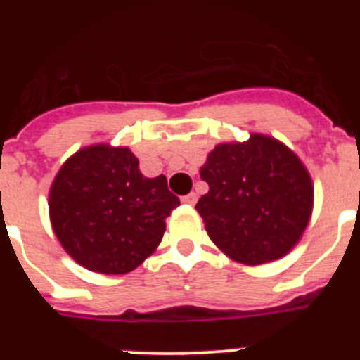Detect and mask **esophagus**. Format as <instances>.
Here are the masks:
<instances>
[{
    "label": "esophagus",
    "mask_w": 360,
    "mask_h": 360,
    "mask_svg": "<svg viewBox=\"0 0 360 360\" xmlns=\"http://www.w3.org/2000/svg\"><path fill=\"white\" fill-rule=\"evenodd\" d=\"M181 202H183L184 205H195V203H197V195H195V193L186 195V197L181 198Z\"/></svg>",
    "instance_id": "esophagus-1"
}]
</instances>
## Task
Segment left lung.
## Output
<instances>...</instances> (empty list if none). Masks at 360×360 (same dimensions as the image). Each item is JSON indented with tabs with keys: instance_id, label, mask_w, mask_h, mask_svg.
Masks as SVG:
<instances>
[{
	"instance_id": "1",
	"label": "left lung",
	"mask_w": 360,
	"mask_h": 360,
	"mask_svg": "<svg viewBox=\"0 0 360 360\" xmlns=\"http://www.w3.org/2000/svg\"><path fill=\"white\" fill-rule=\"evenodd\" d=\"M200 177L209 191L195 209L228 257L256 266L291 252L310 223L314 183L291 148L264 134L221 143Z\"/></svg>"
}]
</instances>
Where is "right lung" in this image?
Segmentation results:
<instances>
[{"label": "right lung", "mask_w": 360, "mask_h": 360, "mask_svg": "<svg viewBox=\"0 0 360 360\" xmlns=\"http://www.w3.org/2000/svg\"><path fill=\"white\" fill-rule=\"evenodd\" d=\"M177 205L165 176H143L136 155L111 144L71 155L49 191L60 245L83 268L104 275L129 274L150 257Z\"/></svg>", "instance_id": "right-lung-1"}]
</instances>
